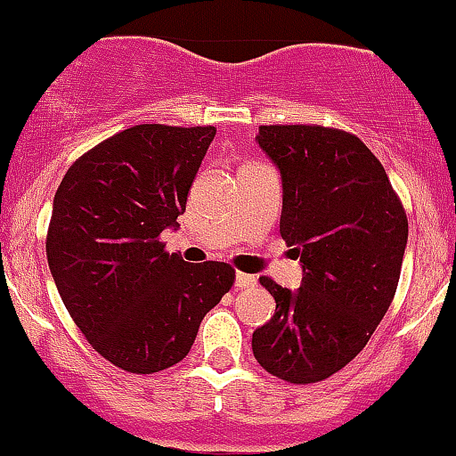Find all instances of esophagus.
Listing matches in <instances>:
<instances>
[{"mask_svg": "<svg viewBox=\"0 0 456 456\" xmlns=\"http://www.w3.org/2000/svg\"><path fill=\"white\" fill-rule=\"evenodd\" d=\"M256 279L252 277V274H246V273H237L234 274V286L237 288H250L255 286Z\"/></svg>", "mask_w": 456, "mask_h": 456, "instance_id": "obj_1", "label": "esophagus"}]
</instances>
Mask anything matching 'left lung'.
I'll return each mask as SVG.
<instances>
[{
	"instance_id": "left-lung-1",
	"label": "left lung",
	"mask_w": 456,
	"mask_h": 456,
	"mask_svg": "<svg viewBox=\"0 0 456 456\" xmlns=\"http://www.w3.org/2000/svg\"><path fill=\"white\" fill-rule=\"evenodd\" d=\"M256 143L281 175L279 232L299 256L301 288L270 277V322L252 353L290 383L328 379L353 362L392 304L408 243V219L366 143L323 126H261Z\"/></svg>"
}]
</instances>
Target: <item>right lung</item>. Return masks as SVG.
I'll return each mask as SVG.
<instances>
[{
    "label": "right lung",
    "mask_w": 456,
    "mask_h": 456,
    "mask_svg": "<svg viewBox=\"0 0 456 456\" xmlns=\"http://www.w3.org/2000/svg\"><path fill=\"white\" fill-rule=\"evenodd\" d=\"M215 133L133 126L79 157L55 192L51 274L88 344L121 370L151 375L182 362L234 281L228 264H188L159 241L179 228Z\"/></svg>",
    "instance_id": "right-lung-1"
}]
</instances>
